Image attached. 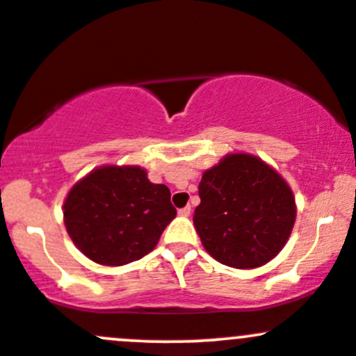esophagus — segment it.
<instances>
[{
  "label": "esophagus",
  "mask_w": 356,
  "mask_h": 356,
  "mask_svg": "<svg viewBox=\"0 0 356 356\" xmlns=\"http://www.w3.org/2000/svg\"><path fill=\"white\" fill-rule=\"evenodd\" d=\"M190 210H192V209H190V205H186V207L179 209L178 213H179V216H181V217H188V216H190Z\"/></svg>",
  "instance_id": "1"
}]
</instances>
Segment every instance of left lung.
<instances>
[{
	"mask_svg": "<svg viewBox=\"0 0 356 356\" xmlns=\"http://www.w3.org/2000/svg\"><path fill=\"white\" fill-rule=\"evenodd\" d=\"M193 224L210 256L232 268H256L280 253L296 200L268 164L250 154L225 156L198 185Z\"/></svg>",
	"mask_w": 356,
	"mask_h": 356,
	"instance_id": "left-lung-1",
	"label": "left lung"
}]
</instances>
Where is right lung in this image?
I'll use <instances>...</instances> for the list:
<instances>
[{"mask_svg": "<svg viewBox=\"0 0 356 356\" xmlns=\"http://www.w3.org/2000/svg\"><path fill=\"white\" fill-rule=\"evenodd\" d=\"M166 185L137 166H105L76 183L64 202L71 239L88 258L120 266L151 253L177 217Z\"/></svg>", "mask_w": 356, "mask_h": 356, "instance_id": "obj_1", "label": "right lung"}]
</instances>
